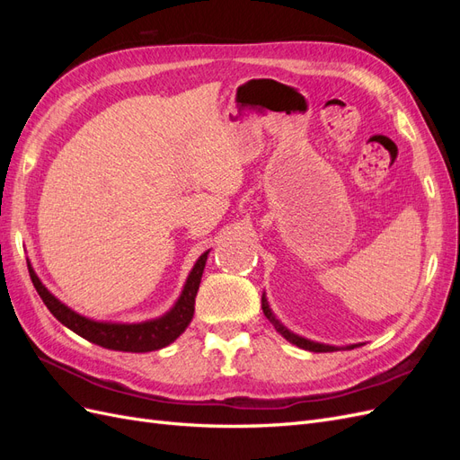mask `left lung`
Masks as SVG:
<instances>
[{"label": "left lung", "mask_w": 460, "mask_h": 460, "mask_svg": "<svg viewBox=\"0 0 460 460\" xmlns=\"http://www.w3.org/2000/svg\"><path fill=\"white\" fill-rule=\"evenodd\" d=\"M262 313H264V316H267L270 323H272V326L276 328V332H280L282 336L289 341V343H294V345H297V347H301V349H307V351H314V353H330V351H340V347H333V345H324V343H316V341H311V340H307V338H301V336H297V333H294V332H289L280 320H278L276 316H274V313L270 311V307H269V301H267V297L262 296ZM353 347H357V345H347L345 349H353Z\"/></svg>", "instance_id": "obj_1"}]
</instances>
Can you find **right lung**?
Instances as JSON below:
<instances>
[{
  "label": "right lung",
  "instance_id": "add662e5",
  "mask_svg": "<svg viewBox=\"0 0 460 460\" xmlns=\"http://www.w3.org/2000/svg\"><path fill=\"white\" fill-rule=\"evenodd\" d=\"M207 255L208 252H205L196 261V264H193V269L184 284L182 294H180L174 307L159 318L146 320V323H137V324L100 323V320L82 316L73 309H68L65 303H61L44 284H41V280L36 276L31 264H29V272L38 296L46 303L49 313L58 318L63 326L78 333L80 338H84L95 345H102L105 349L147 353V351L163 349V347L172 343L191 323L193 311H196V296L201 284Z\"/></svg>",
  "mask_w": 460,
  "mask_h": 460
}]
</instances>
